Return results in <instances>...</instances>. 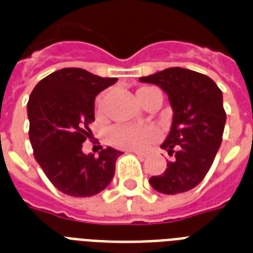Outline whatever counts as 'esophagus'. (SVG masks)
I'll return each instance as SVG.
<instances>
[{
	"label": "esophagus",
	"mask_w": 253,
	"mask_h": 253,
	"mask_svg": "<svg viewBox=\"0 0 253 253\" xmlns=\"http://www.w3.org/2000/svg\"><path fill=\"white\" fill-rule=\"evenodd\" d=\"M134 154L135 155H138V156H140V158H146L147 152H144V151H134Z\"/></svg>",
	"instance_id": "1"
}]
</instances>
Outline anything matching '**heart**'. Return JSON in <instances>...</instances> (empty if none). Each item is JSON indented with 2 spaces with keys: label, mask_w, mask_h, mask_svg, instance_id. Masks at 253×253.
<instances>
[{
  "label": "heart",
  "mask_w": 253,
  "mask_h": 253,
  "mask_svg": "<svg viewBox=\"0 0 253 253\" xmlns=\"http://www.w3.org/2000/svg\"><path fill=\"white\" fill-rule=\"evenodd\" d=\"M158 136V130L152 126L125 125L111 128L109 139L115 146L142 147Z\"/></svg>",
  "instance_id": "b5f03b06"
}]
</instances>
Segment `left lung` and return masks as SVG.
<instances>
[{
	"label": "left lung",
	"instance_id": "left-lung-1",
	"mask_svg": "<svg viewBox=\"0 0 253 253\" xmlns=\"http://www.w3.org/2000/svg\"><path fill=\"white\" fill-rule=\"evenodd\" d=\"M139 80L162 87L173 110L172 126L160 146L173 160L163 174L151 177L150 184L163 194L188 192L204 180L222 143L226 123L222 91L210 77L180 67Z\"/></svg>",
	"mask_w": 253,
	"mask_h": 253
}]
</instances>
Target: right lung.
I'll use <instances>...</instances> for the list:
<instances>
[{"label":"right lung","mask_w":253,"mask_h":253,"mask_svg":"<svg viewBox=\"0 0 253 253\" xmlns=\"http://www.w3.org/2000/svg\"><path fill=\"white\" fill-rule=\"evenodd\" d=\"M118 81L81 68L51 73L34 87L27 103L30 142L45 176L64 194L91 197L110 184L123 154L107 147L98 156L83 152L94 121L95 95Z\"/></svg>","instance_id":"1"}]
</instances>
